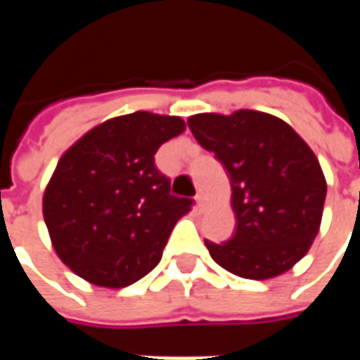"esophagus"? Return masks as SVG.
Masks as SVG:
<instances>
[{
  "label": "esophagus",
  "mask_w": 360,
  "mask_h": 360,
  "mask_svg": "<svg viewBox=\"0 0 360 360\" xmlns=\"http://www.w3.org/2000/svg\"><path fill=\"white\" fill-rule=\"evenodd\" d=\"M195 200H196V208H198V210H204V206H206L204 195H200V193H198V195L195 196Z\"/></svg>",
  "instance_id": "esophagus-1"
}]
</instances>
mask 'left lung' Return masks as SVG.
I'll list each match as a JSON object with an SVG mask.
<instances>
[{
    "label": "left lung",
    "mask_w": 360,
    "mask_h": 360,
    "mask_svg": "<svg viewBox=\"0 0 360 360\" xmlns=\"http://www.w3.org/2000/svg\"><path fill=\"white\" fill-rule=\"evenodd\" d=\"M187 123L231 183L237 229L221 245L204 241L214 262L245 279L291 270L309 252L324 212L326 179L314 152L264 111L198 113Z\"/></svg>",
    "instance_id": "8db88e82"
}]
</instances>
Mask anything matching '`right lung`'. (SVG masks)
<instances>
[{
    "instance_id": "right-lung-1",
    "label": "right lung",
    "mask_w": 360,
    "mask_h": 360,
    "mask_svg": "<svg viewBox=\"0 0 360 360\" xmlns=\"http://www.w3.org/2000/svg\"><path fill=\"white\" fill-rule=\"evenodd\" d=\"M183 131L181 117L134 111L90 129L59 158L44 193V221L79 278L119 289L162 260L193 200L169 193L154 154Z\"/></svg>"
}]
</instances>
